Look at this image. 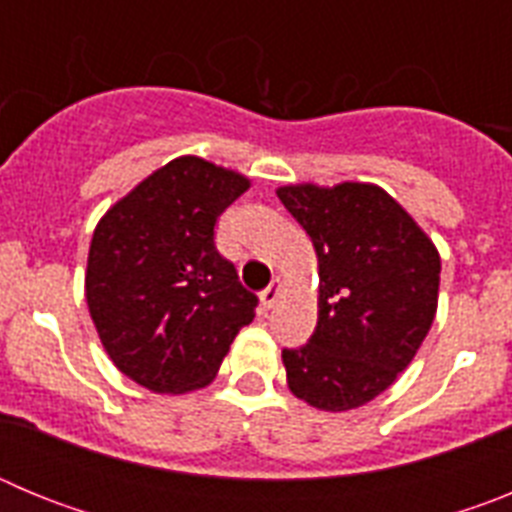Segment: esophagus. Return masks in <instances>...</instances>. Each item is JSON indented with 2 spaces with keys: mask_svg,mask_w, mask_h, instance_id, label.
<instances>
[{
  "mask_svg": "<svg viewBox=\"0 0 512 512\" xmlns=\"http://www.w3.org/2000/svg\"><path fill=\"white\" fill-rule=\"evenodd\" d=\"M279 295H282V284H279V279H277V282H271L269 287H266L264 292H261V305H264L266 310H269V307L277 305Z\"/></svg>",
  "mask_w": 512,
  "mask_h": 512,
  "instance_id": "1",
  "label": "esophagus"
}]
</instances>
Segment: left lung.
Wrapping results in <instances>:
<instances>
[{"label": "left lung", "instance_id": "8db88e82", "mask_svg": "<svg viewBox=\"0 0 512 512\" xmlns=\"http://www.w3.org/2000/svg\"><path fill=\"white\" fill-rule=\"evenodd\" d=\"M277 194L310 235L320 274L315 333L282 351L289 390L330 413L359 408L395 382L428 336L438 251L374 184H300Z\"/></svg>", "mask_w": 512, "mask_h": 512}]
</instances>
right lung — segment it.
Listing matches in <instances>:
<instances>
[{
  "mask_svg": "<svg viewBox=\"0 0 512 512\" xmlns=\"http://www.w3.org/2000/svg\"><path fill=\"white\" fill-rule=\"evenodd\" d=\"M248 189L235 171L194 156L153 171L99 220L87 305L104 351L153 392L212 382L259 297L215 246V223Z\"/></svg>",
  "mask_w": 512,
  "mask_h": 512,
  "instance_id": "add662e5",
  "label": "right lung"
}]
</instances>
